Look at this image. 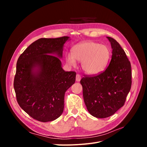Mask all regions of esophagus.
<instances>
[{
    "label": "esophagus",
    "mask_w": 147,
    "mask_h": 147,
    "mask_svg": "<svg viewBox=\"0 0 147 147\" xmlns=\"http://www.w3.org/2000/svg\"><path fill=\"white\" fill-rule=\"evenodd\" d=\"M81 78H82L80 77V75H78V74H77V75H76V81L77 82H80V81Z\"/></svg>",
    "instance_id": "1"
}]
</instances>
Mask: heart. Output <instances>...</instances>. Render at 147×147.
<instances>
[{
	"mask_svg": "<svg viewBox=\"0 0 147 147\" xmlns=\"http://www.w3.org/2000/svg\"><path fill=\"white\" fill-rule=\"evenodd\" d=\"M72 53L65 55L66 63L74 67L77 61L82 62V70L89 75H97L103 72L111 58V51L107 46L91 41L77 44L72 48Z\"/></svg>",
	"mask_w": 147,
	"mask_h": 147,
	"instance_id": "b5f03b06",
	"label": "heart"
}]
</instances>
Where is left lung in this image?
I'll return each mask as SVG.
<instances>
[{
    "mask_svg": "<svg viewBox=\"0 0 147 147\" xmlns=\"http://www.w3.org/2000/svg\"><path fill=\"white\" fill-rule=\"evenodd\" d=\"M112 49V59L107 69L80 81L87 110L93 117L112 116L125 102L132 84L131 65L123 49L112 37H107Z\"/></svg>",
    "mask_w": 147,
    "mask_h": 147,
    "instance_id": "1",
    "label": "left lung"
}]
</instances>
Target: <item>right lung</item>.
Here are the masks:
<instances>
[{
  "label": "right lung",
  "instance_id": "1",
  "mask_svg": "<svg viewBox=\"0 0 147 147\" xmlns=\"http://www.w3.org/2000/svg\"><path fill=\"white\" fill-rule=\"evenodd\" d=\"M69 40L67 36L40 38L18 59L13 84L18 103L39 121H51L61 116L65 92L75 82L76 73L65 72L59 59Z\"/></svg>",
  "mask_w": 147,
  "mask_h": 147
}]
</instances>
